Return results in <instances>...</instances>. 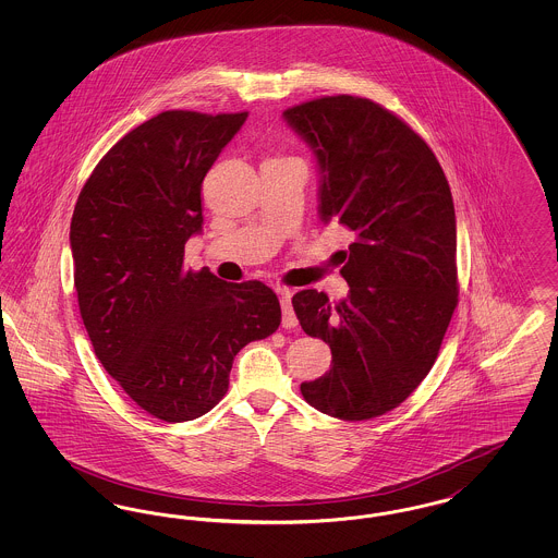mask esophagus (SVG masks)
I'll return each instance as SVG.
<instances>
[{
	"mask_svg": "<svg viewBox=\"0 0 558 558\" xmlns=\"http://www.w3.org/2000/svg\"><path fill=\"white\" fill-rule=\"evenodd\" d=\"M292 292L289 289H282L280 291V305H282V328H294L299 324V319L292 312L291 303Z\"/></svg>",
	"mask_w": 558,
	"mask_h": 558,
	"instance_id": "1",
	"label": "esophagus"
}]
</instances>
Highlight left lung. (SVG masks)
Returning <instances> with one entry per match:
<instances>
[{
  "mask_svg": "<svg viewBox=\"0 0 558 558\" xmlns=\"http://www.w3.org/2000/svg\"><path fill=\"white\" fill-rule=\"evenodd\" d=\"M284 119L318 159L322 221L355 236L347 299L292 296L301 328L332 351L330 371L301 393L328 416L376 418L423 383L458 305L450 184L425 140L368 98L324 96Z\"/></svg>",
  "mask_w": 558,
  "mask_h": 558,
  "instance_id": "1",
  "label": "left lung"
}]
</instances>
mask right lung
Listing matches in <instances>:
<instances>
[{"mask_svg": "<svg viewBox=\"0 0 558 558\" xmlns=\"http://www.w3.org/2000/svg\"><path fill=\"white\" fill-rule=\"evenodd\" d=\"M246 112L165 110L123 135L96 165L71 219L81 318L96 357L123 391L165 423L207 414L232 362L280 326L276 292L184 271L203 230L201 187Z\"/></svg>", "mask_w": 558, "mask_h": 558, "instance_id": "add662e5", "label": "right lung"}]
</instances>
